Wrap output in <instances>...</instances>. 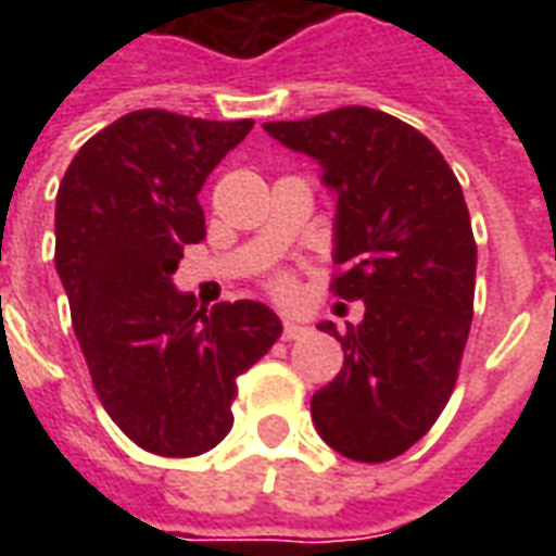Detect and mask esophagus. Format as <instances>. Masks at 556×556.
<instances>
[{
    "mask_svg": "<svg viewBox=\"0 0 556 556\" xmlns=\"http://www.w3.org/2000/svg\"><path fill=\"white\" fill-rule=\"evenodd\" d=\"M306 337V327L294 325V321H282V339L291 342V339H303Z\"/></svg>",
    "mask_w": 556,
    "mask_h": 556,
    "instance_id": "esophagus-1",
    "label": "esophagus"
}]
</instances>
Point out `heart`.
Segmentation results:
<instances>
[{
    "instance_id": "obj_1",
    "label": "heart",
    "mask_w": 556,
    "mask_h": 556,
    "mask_svg": "<svg viewBox=\"0 0 556 556\" xmlns=\"http://www.w3.org/2000/svg\"><path fill=\"white\" fill-rule=\"evenodd\" d=\"M289 289H291V279L286 277V274H279V277L270 279V291H274V294H289Z\"/></svg>"
}]
</instances>
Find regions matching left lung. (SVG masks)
<instances>
[{
  "label": "left lung",
  "mask_w": 556,
  "mask_h": 556,
  "mask_svg": "<svg viewBox=\"0 0 556 556\" xmlns=\"http://www.w3.org/2000/svg\"><path fill=\"white\" fill-rule=\"evenodd\" d=\"M265 130L325 166L339 195L330 291L366 306L342 333L318 325L345 363L313 396L315 429L345 458L390 462L441 417L470 333L477 241L462 184L419 130L369 106Z\"/></svg>",
  "instance_id": "1"
}]
</instances>
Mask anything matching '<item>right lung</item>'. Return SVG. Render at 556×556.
I'll return each instance as SVG.
<instances>
[{"instance_id":"right-lung-1","label":"right lung","mask_w":556,"mask_h":556,"mask_svg":"<svg viewBox=\"0 0 556 556\" xmlns=\"http://www.w3.org/2000/svg\"><path fill=\"white\" fill-rule=\"evenodd\" d=\"M253 118L137 110L71 160L55 195V270L106 414L130 441L190 458L231 429L238 375L282 333L265 303L211 313L172 286L184 243L205 238L199 190Z\"/></svg>"}]
</instances>
